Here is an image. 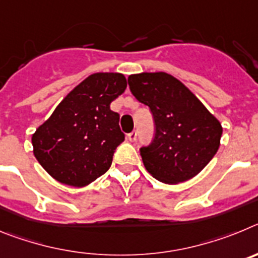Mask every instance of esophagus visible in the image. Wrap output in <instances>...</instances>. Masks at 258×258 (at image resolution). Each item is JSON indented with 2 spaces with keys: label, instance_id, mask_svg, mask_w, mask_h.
Returning <instances> with one entry per match:
<instances>
[{
  "label": "esophagus",
  "instance_id": "obj_1",
  "mask_svg": "<svg viewBox=\"0 0 258 258\" xmlns=\"http://www.w3.org/2000/svg\"><path fill=\"white\" fill-rule=\"evenodd\" d=\"M127 140L131 141V142H136V141H137V132L133 131L132 133L127 134Z\"/></svg>",
  "mask_w": 258,
  "mask_h": 258
}]
</instances>
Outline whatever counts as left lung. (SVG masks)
I'll return each instance as SVG.
<instances>
[{
    "label": "left lung",
    "mask_w": 258,
    "mask_h": 258,
    "mask_svg": "<svg viewBox=\"0 0 258 258\" xmlns=\"http://www.w3.org/2000/svg\"><path fill=\"white\" fill-rule=\"evenodd\" d=\"M134 97L149 106L155 138L140 150L143 165L157 181L175 184L199 174L218 151L222 125L199 98L166 72L131 75Z\"/></svg>",
    "instance_id": "obj_1"
}]
</instances>
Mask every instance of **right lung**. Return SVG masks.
I'll use <instances>...</instances> for the list:
<instances>
[{"mask_svg": "<svg viewBox=\"0 0 258 258\" xmlns=\"http://www.w3.org/2000/svg\"><path fill=\"white\" fill-rule=\"evenodd\" d=\"M126 85L118 72L90 75L32 134L33 155L52 178L84 187L108 170L116 147L125 138L120 116L109 104Z\"/></svg>", "mask_w": 258, "mask_h": 258, "instance_id": "obj_1", "label": "right lung"}]
</instances>
